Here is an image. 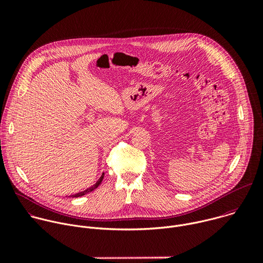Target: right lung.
<instances>
[{
	"mask_svg": "<svg viewBox=\"0 0 263 263\" xmlns=\"http://www.w3.org/2000/svg\"><path fill=\"white\" fill-rule=\"evenodd\" d=\"M103 178H104V173L102 174V176H101V178L97 181V183L96 184H93L91 187H89V189H87V190H85L84 192H81V193H78V194H76V195H71V196H69L70 198H78V197H81V196H84V195H86V194H88V193H90V192H92L93 190H96L97 187L101 184V182L103 181Z\"/></svg>",
	"mask_w": 263,
	"mask_h": 263,
	"instance_id": "right-lung-1",
	"label": "right lung"
}]
</instances>
